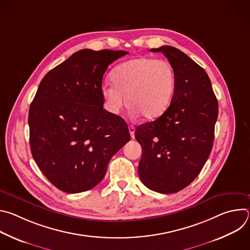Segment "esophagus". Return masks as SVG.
<instances>
[{
	"mask_svg": "<svg viewBox=\"0 0 250 250\" xmlns=\"http://www.w3.org/2000/svg\"><path fill=\"white\" fill-rule=\"evenodd\" d=\"M128 130H129V133H130V136H131V138H133L134 137V131H135V128H134V126L133 125H128Z\"/></svg>",
	"mask_w": 250,
	"mask_h": 250,
	"instance_id": "obj_1",
	"label": "esophagus"
}]
</instances>
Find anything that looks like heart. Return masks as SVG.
I'll return each instance as SVG.
<instances>
[{"label":"heart","instance_id":"1","mask_svg":"<svg viewBox=\"0 0 250 250\" xmlns=\"http://www.w3.org/2000/svg\"><path fill=\"white\" fill-rule=\"evenodd\" d=\"M111 81L113 85L105 84L101 91L105 109L111 114H119L126 102L132 116L154 120L169 108L176 87V73L168 61L142 56L115 67Z\"/></svg>","mask_w":250,"mask_h":250}]
</instances>
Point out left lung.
Instances as JSON below:
<instances>
[{"instance_id": "obj_1", "label": "left lung", "mask_w": 250, "mask_h": 250, "mask_svg": "<svg viewBox=\"0 0 250 250\" xmlns=\"http://www.w3.org/2000/svg\"><path fill=\"white\" fill-rule=\"evenodd\" d=\"M150 51L168 58L176 87L167 111L135 129L142 147L138 175L148 189L172 194L190 185L208 158L219 104L208 74L184 52L169 45Z\"/></svg>"}]
</instances>
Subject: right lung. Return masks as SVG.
<instances>
[{
  "label": "right lung",
  "mask_w": 250,
  "mask_h": 250,
  "mask_svg": "<svg viewBox=\"0 0 250 250\" xmlns=\"http://www.w3.org/2000/svg\"><path fill=\"white\" fill-rule=\"evenodd\" d=\"M124 50L82 49L51 69L29 106V145L44 176L66 193L98 185L130 140L126 123L104 109L102 80Z\"/></svg>",
  "instance_id": "add662e5"
}]
</instances>
